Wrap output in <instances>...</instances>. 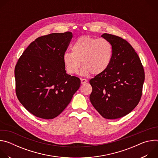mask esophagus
Listing matches in <instances>:
<instances>
[{
	"label": "esophagus",
	"instance_id": "34e87169",
	"mask_svg": "<svg viewBox=\"0 0 158 158\" xmlns=\"http://www.w3.org/2000/svg\"><path fill=\"white\" fill-rule=\"evenodd\" d=\"M81 84H85L87 82V80L85 79H81Z\"/></svg>",
	"mask_w": 158,
	"mask_h": 158
}]
</instances>
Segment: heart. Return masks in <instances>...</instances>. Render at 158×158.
I'll list each match as a JSON object with an SVG mask.
<instances>
[{
	"mask_svg": "<svg viewBox=\"0 0 158 158\" xmlns=\"http://www.w3.org/2000/svg\"><path fill=\"white\" fill-rule=\"evenodd\" d=\"M71 51L63 56L65 68L71 74L78 73L81 62L84 67L83 74H102L108 68L113 57V48L108 40L88 35L78 38L71 46Z\"/></svg>",
	"mask_w": 158,
	"mask_h": 158,
	"instance_id": "heart-1",
	"label": "heart"
}]
</instances>
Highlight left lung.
Segmentation results:
<instances>
[{
  "label": "left lung",
  "mask_w": 158,
  "mask_h": 158,
  "mask_svg": "<svg viewBox=\"0 0 158 158\" xmlns=\"http://www.w3.org/2000/svg\"><path fill=\"white\" fill-rule=\"evenodd\" d=\"M101 37L112 44L113 57L104 73L89 81L93 87L89 98L103 118L118 119L129 114L138 104L144 71L138 55L127 41L106 33Z\"/></svg>",
  "instance_id": "8db88e82"
}]
</instances>
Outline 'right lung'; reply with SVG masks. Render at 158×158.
Returning a JSON list of instances; mask_svg holds the SVG:
<instances>
[{
	"label": "right lung",
	"mask_w": 158,
	"mask_h": 158,
	"mask_svg": "<svg viewBox=\"0 0 158 158\" xmlns=\"http://www.w3.org/2000/svg\"><path fill=\"white\" fill-rule=\"evenodd\" d=\"M72 37L71 32L39 37L17 62V97L36 117L52 119L59 116L80 87V79L67 74L63 62Z\"/></svg>",
	"instance_id": "right-lung-1"
}]
</instances>
